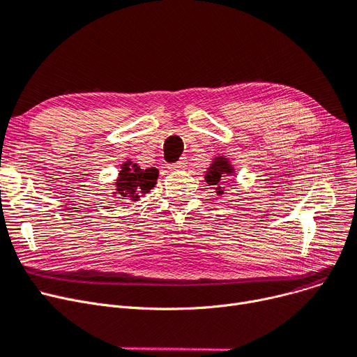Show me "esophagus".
Wrapping results in <instances>:
<instances>
[{
    "mask_svg": "<svg viewBox=\"0 0 357 357\" xmlns=\"http://www.w3.org/2000/svg\"><path fill=\"white\" fill-rule=\"evenodd\" d=\"M170 166H172V169H183L185 166H187V158H182L181 160H178L176 163L170 165Z\"/></svg>",
    "mask_w": 357,
    "mask_h": 357,
    "instance_id": "esophagus-1",
    "label": "esophagus"
}]
</instances>
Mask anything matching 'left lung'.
<instances>
[{"label":"left lung","instance_id":"1","mask_svg":"<svg viewBox=\"0 0 357 357\" xmlns=\"http://www.w3.org/2000/svg\"><path fill=\"white\" fill-rule=\"evenodd\" d=\"M231 172H234V169H231V166L229 165V162L225 158H215V160L208 167V172L206 174V181L210 185H219L220 179L225 175H230ZM215 191H217V194H219V195L223 194V188L222 187H217Z\"/></svg>","mask_w":357,"mask_h":357}]
</instances>
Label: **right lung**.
Masks as SVG:
<instances>
[{"label":"right lung","mask_w":357,"mask_h":357,"mask_svg":"<svg viewBox=\"0 0 357 357\" xmlns=\"http://www.w3.org/2000/svg\"><path fill=\"white\" fill-rule=\"evenodd\" d=\"M159 176V170L156 167L140 169L131 162L123 163L119 170V178L116 181L115 198L119 201H137L140 194L149 192L156 185Z\"/></svg>","instance_id":"add662e5"}]
</instances>
